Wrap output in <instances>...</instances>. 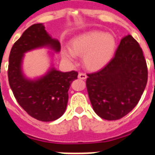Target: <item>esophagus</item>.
Segmentation results:
<instances>
[{
    "instance_id": "obj_1",
    "label": "esophagus",
    "mask_w": 155,
    "mask_h": 155,
    "mask_svg": "<svg viewBox=\"0 0 155 155\" xmlns=\"http://www.w3.org/2000/svg\"><path fill=\"white\" fill-rule=\"evenodd\" d=\"M78 77L79 79H81V80H85L86 78H87V75L85 74V73H83V72H80L78 75Z\"/></svg>"
}]
</instances>
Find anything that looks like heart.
Masks as SVG:
<instances>
[{
	"mask_svg": "<svg viewBox=\"0 0 155 155\" xmlns=\"http://www.w3.org/2000/svg\"><path fill=\"white\" fill-rule=\"evenodd\" d=\"M116 48V41L113 35L100 31H90L80 35L71 42V51H64V58L69 60L73 54L84 56L85 67L97 71L105 66L113 57Z\"/></svg>",
	"mask_w": 155,
	"mask_h": 155,
	"instance_id": "obj_1",
	"label": "heart"
}]
</instances>
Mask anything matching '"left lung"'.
Returning <instances> with one entry per match:
<instances>
[{
    "label": "left lung",
    "mask_w": 155,
    "mask_h": 155,
    "mask_svg": "<svg viewBox=\"0 0 155 155\" xmlns=\"http://www.w3.org/2000/svg\"><path fill=\"white\" fill-rule=\"evenodd\" d=\"M87 75L86 87L94 111L103 119L115 120L137 104L147 86L148 69L138 42L128 35L107 65Z\"/></svg>",
    "instance_id": "8db88e82"
}]
</instances>
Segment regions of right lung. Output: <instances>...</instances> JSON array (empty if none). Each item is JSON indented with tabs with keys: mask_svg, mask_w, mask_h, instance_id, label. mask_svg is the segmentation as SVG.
I'll return each instance as SVG.
<instances>
[{
	"mask_svg": "<svg viewBox=\"0 0 155 155\" xmlns=\"http://www.w3.org/2000/svg\"><path fill=\"white\" fill-rule=\"evenodd\" d=\"M50 45L58 51L60 43L52 39L42 24H35L25 30L11 49L8 58V84L19 105L32 117L52 121L63 115L68 101V89L78 72H62L52 69L38 80L30 81L23 76L21 63L25 52Z\"/></svg>",
	"mask_w": 155,
	"mask_h": 155,
	"instance_id": "obj_1",
	"label": "right lung"
}]
</instances>
